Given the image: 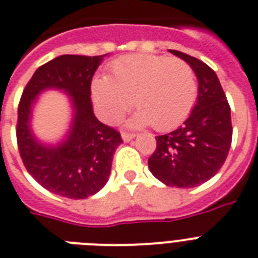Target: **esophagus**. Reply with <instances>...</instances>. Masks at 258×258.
<instances>
[{
    "instance_id": "esophagus-1",
    "label": "esophagus",
    "mask_w": 258,
    "mask_h": 258,
    "mask_svg": "<svg viewBox=\"0 0 258 258\" xmlns=\"http://www.w3.org/2000/svg\"><path fill=\"white\" fill-rule=\"evenodd\" d=\"M134 138H135V134L124 133V131H123V133H122V139L124 140V142H130V140H133Z\"/></svg>"
}]
</instances>
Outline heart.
Segmentation results:
<instances>
[{"label": "heart", "instance_id": "1", "mask_svg": "<svg viewBox=\"0 0 258 258\" xmlns=\"http://www.w3.org/2000/svg\"><path fill=\"white\" fill-rule=\"evenodd\" d=\"M93 95L107 122L122 118L133 100L139 110L134 124L152 123L159 131H167L189 115L198 96V82L185 60L138 54L114 60L107 77L93 82Z\"/></svg>", "mask_w": 258, "mask_h": 258}]
</instances>
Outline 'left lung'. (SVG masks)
<instances>
[{"label": "left lung", "mask_w": 258, "mask_h": 258, "mask_svg": "<svg viewBox=\"0 0 258 258\" xmlns=\"http://www.w3.org/2000/svg\"><path fill=\"white\" fill-rule=\"evenodd\" d=\"M169 53L195 71L199 95L179 128L156 136V150L148 159V167L165 185L192 188L215 176L227 159L232 143L231 107L216 73L208 64L177 50Z\"/></svg>", "instance_id": "1"}]
</instances>
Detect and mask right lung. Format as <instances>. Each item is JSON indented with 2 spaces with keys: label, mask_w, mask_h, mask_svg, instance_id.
<instances>
[{
  "label": "right lung",
  "mask_w": 258,
  "mask_h": 258,
  "mask_svg": "<svg viewBox=\"0 0 258 258\" xmlns=\"http://www.w3.org/2000/svg\"><path fill=\"white\" fill-rule=\"evenodd\" d=\"M104 55H60L35 70L18 104L17 143L25 168L42 187L69 199H87L107 183L120 134L100 123L91 103V79ZM62 89L73 106L67 139L41 144L31 131V108L42 91Z\"/></svg>",
  "instance_id": "obj_1"
}]
</instances>
